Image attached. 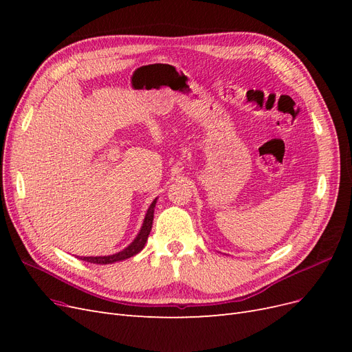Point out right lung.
<instances>
[{
	"label": "right lung",
	"mask_w": 352,
	"mask_h": 352,
	"mask_svg": "<svg viewBox=\"0 0 352 352\" xmlns=\"http://www.w3.org/2000/svg\"><path fill=\"white\" fill-rule=\"evenodd\" d=\"M155 202H157V198L151 202L150 208H148V211H146L140 233H138L136 238L133 239V242L127 245V247L123 251L113 254V255H102V257L100 255V257H78V258L83 260V261H88V263H94V264H111V263H116V261L131 258V257H133V255H136L138 252H141L142 248L145 247L148 235H150L151 228H153Z\"/></svg>",
	"instance_id": "1"
}]
</instances>
